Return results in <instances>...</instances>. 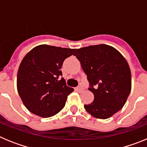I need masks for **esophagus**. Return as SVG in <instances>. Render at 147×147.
<instances>
[{
	"instance_id": "34e87169",
	"label": "esophagus",
	"mask_w": 147,
	"mask_h": 147,
	"mask_svg": "<svg viewBox=\"0 0 147 147\" xmlns=\"http://www.w3.org/2000/svg\"><path fill=\"white\" fill-rule=\"evenodd\" d=\"M75 90H76L77 92H79V93H82V92L84 90L83 88H82V87H77V88H75Z\"/></svg>"
}]
</instances>
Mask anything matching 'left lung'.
Listing matches in <instances>:
<instances>
[{
    "label": "left lung",
    "mask_w": 147,
    "mask_h": 147,
    "mask_svg": "<svg viewBox=\"0 0 147 147\" xmlns=\"http://www.w3.org/2000/svg\"><path fill=\"white\" fill-rule=\"evenodd\" d=\"M74 56L89 82L94 100L84 107L97 119H106L124 107L131 91V72L125 58L112 46L100 44L79 49Z\"/></svg>",
    "instance_id": "8db88e82"
}]
</instances>
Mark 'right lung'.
<instances>
[{"mask_svg": "<svg viewBox=\"0 0 147 147\" xmlns=\"http://www.w3.org/2000/svg\"><path fill=\"white\" fill-rule=\"evenodd\" d=\"M76 49L37 45L24 57L20 65L17 88L22 102L30 112L40 117L56 115L74 91L67 87L60 71L66 58Z\"/></svg>", "mask_w": 147, "mask_h": 147, "instance_id": "1", "label": "right lung"}]
</instances>
